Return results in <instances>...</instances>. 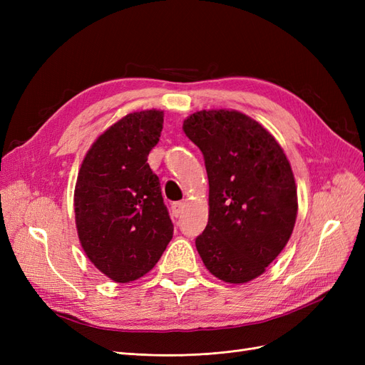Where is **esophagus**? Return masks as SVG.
Wrapping results in <instances>:
<instances>
[{
  "mask_svg": "<svg viewBox=\"0 0 365 365\" xmlns=\"http://www.w3.org/2000/svg\"><path fill=\"white\" fill-rule=\"evenodd\" d=\"M172 215L175 216V217H178L180 215H181V212H182V208H184V202H181V201H178V202H172Z\"/></svg>",
  "mask_w": 365,
  "mask_h": 365,
  "instance_id": "obj_1",
  "label": "esophagus"
}]
</instances>
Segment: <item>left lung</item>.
Returning a JSON list of instances; mask_svg holds the SVG:
<instances>
[{
  "mask_svg": "<svg viewBox=\"0 0 365 365\" xmlns=\"http://www.w3.org/2000/svg\"><path fill=\"white\" fill-rule=\"evenodd\" d=\"M182 129L204 155L208 224L196 250L215 277L247 283L279 256L297 219L291 164L275 138L237 111H200Z\"/></svg>",
  "mask_w": 365,
  "mask_h": 365,
  "instance_id": "8db88e82",
  "label": "left lung"
}]
</instances>
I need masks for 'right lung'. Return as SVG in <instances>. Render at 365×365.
I'll return each instance as SVG.
<instances>
[{
    "label": "right lung",
    "instance_id": "1",
    "mask_svg": "<svg viewBox=\"0 0 365 365\" xmlns=\"http://www.w3.org/2000/svg\"><path fill=\"white\" fill-rule=\"evenodd\" d=\"M163 115L150 109L118 120L94 141L77 176L74 213L82 248L117 283L149 272L173 236L160 180L148 163Z\"/></svg>",
    "mask_w": 365,
    "mask_h": 365
}]
</instances>
